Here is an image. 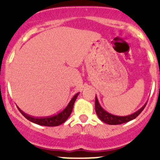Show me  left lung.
<instances>
[{"instance_id":"1","label":"left lung","mask_w":160,"mask_h":160,"mask_svg":"<svg viewBox=\"0 0 160 160\" xmlns=\"http://www.w3.org/2000/svg\"><path fill=\"white\" fill-rule=\"evenodd\" d=\"M146 104H144V106H142L139 110L137 111L136 112L133 113L132 114H130V115L117 116L114 115V114H111L110 113L107 112L105 110H104L101 108V104H99V101H98V98L96 96L95 97V111H96L97 114L99 117V118L102 122H104V123L108 124V125H121V124L125 123V122H128L129 121L133 120L137 116L139 115L140 113L143 111V109L146 107Z\"/></svg>"}]
</instances>
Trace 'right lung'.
I'll return each instance as SVG.
<instances>
[{
    "label": "right lung",
    "instance_id": "add662e5",
    "mask_svg": "<svg viewBox=\"0 0 160 160\" xmlns=\"http://www.w3.org/2000/svg\"><path fill=\"white\" fill-rule=\"evenodd\" d=\"M78 94L79 93H77V94L74 95L73 98L71 99V101L68 104V105L64 108V110H62L61 112H59V114H56V115L51 116V117L35 118L25 114V113L23 112L19 108L18 109L19 111H20V112L22 113V115H23L25 118H27L28 121L33 122V123L37 124V125H43V126H58V125H61V124H62L63 122H65L67 120V118L70 117L71 112H72V108H73L74 102H75Z\"/></svg>",
    "mask_w": 160,
    "mask_h": 160
}]
</instances>
